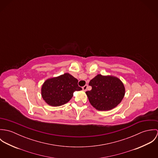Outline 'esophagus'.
Here are the masks:
<instances>
[{"label":"esophagus","instance_id":"esophagus-1","mask_svg":"<svg viewBox=\"0 0 158 158\" xmlns=\"http://www.w3.org/2000/svg\"><path fill=\"white\" fill-rule=\"evenodd\" d=\"M87 88H88V85H86L85 86H84L82 88L83 91H86V90H87Z\"/></svg>","mask_w":158,"mask_h":158}]
</instances>
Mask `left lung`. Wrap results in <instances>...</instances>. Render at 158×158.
Here are the masks:
<instances>
[{"label": "left lung", "instance_id": "1", "mask_svg": "<svg viewBox=\"0 0 158 158\" xmlns=\"http://www.w3.org/2000/svg\"><path fill=\"white\" fill-rule=\"evenodd\" d=\"M92 89L86 92L91 105L98 111H109L123 100L125 88L123 82L113 75L98 74L89 83Z\"/></svg>", "mask_w": 158, "mask_h": 158}]
</instances>
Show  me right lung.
<instances>
[{
    "label": "right lung",
    "instance_id": "1",
    "mask_svg": "<svg viewBox=\"0 0 158 158\" xmlns=\"http://www.w3.org/2000/svg\"><path fill=\"white\" fill-rule=\"evenodd\" d=\"M82 90L78 80L69 73L48 78L41 87V96L45 103L52 106H60L67 103L75 91Z\"/></svg>",
    "mask_w": 158,
    "mask_h": 158
}]
</instances>
